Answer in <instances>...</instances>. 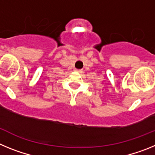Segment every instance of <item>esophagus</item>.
I'll use <instances>...</instances> for the list:
<instances>
[{
  "mask_svg": "<svg viewBox=\"0 0 155 155\" xmlns=\"http://www.w3.org/2000/svg\"><path fill=\"white\" fill-rule=\"evenodd\" d=\"M75 71H78V72H81V70H80V69H76Z\"/></svg>",
  "mask_w": 155,
  "mask_h": 155,
  "instance_id": "esophagus-1",
  "label": "esophagus"
}]
</instances>
